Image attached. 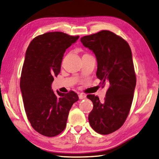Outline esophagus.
<instances>
[{
  "mask_svg": "<svg viewBox=\"0 0 159 159\" xmlns=\"http://www.w3.org/2000/svg\"><path fill=\"white\" fill-rule=\"evenodd\" d=\"M79 97L80 99H83L85 98V97H86V95H85L84 94H83V93H81V94L79 95Z\"/></svg>",
  "mask_w": 159,
  "mask_h": 159,
  "instance_id": "obj_1",
  "label": "esophagus"
}]
</instances>
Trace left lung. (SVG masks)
<instances>
[{"label":"left lung","mask_w":159,"mask_h":159,"mask_svg":"<svg viewBox=\"0 0 159 159\" xmlns=\"http://www.w3.org/2000/svg\"><path fill=\"white\" fill-rule=\"evenodd\" d=\"M80 42L96 56L97 78L109 84L103 102L94 95L87 96L93 103L89 124L97 133L111 134L124 124L132 103L136 79L131 49L123 38L107 30L84 36Z\"/></svg>","instance_id":"1"}]
</instances>
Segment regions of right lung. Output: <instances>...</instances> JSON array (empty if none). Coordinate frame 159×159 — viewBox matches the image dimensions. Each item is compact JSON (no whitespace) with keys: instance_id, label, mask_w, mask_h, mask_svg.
Listing matches in <instances>:
<instances>
[{"instance_id":"right-lung-1","label":"right lung","mask_w":159,"mask_h":159,"mask_svg":"<svg viewBox=\"0 0 159 159\" xmlns=\"http://www.w3.org/2000/svg\"><path fill=\"white\" fill-rule=\"evenodd\" d=\"M79 36L48 32L31 41L25 53L20 89L24 107L33 128L42 135L53 137L66 128L69 111L79 100L74 91L62 93L52 89L54 76L60 72L65 51Z\"/></svg>"}]
</instances>
